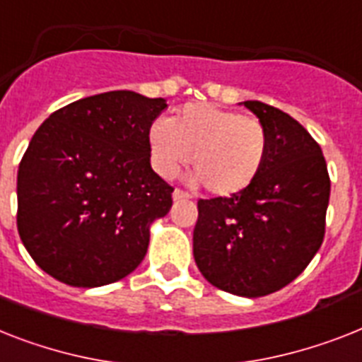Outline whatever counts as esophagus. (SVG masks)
Listing matches in <instances>:
<instances>
[{"label":"esophagus","mask_w":362,"mask_h":362,"mask_svg":"<svg viewBox=\"0 0 362 362\" xmlns=\"http://www.w3.org/2000/svg\"><path fill=\"white\" fill-rule=\"evenodd\" d=\"M173 199H175V201H187V199H189V193H186L184 189H178V187H176V189L173 191Z\"/></svg>","instance_id":"1"}]
</instances>
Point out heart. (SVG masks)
Masks as SVG:
<instances>
[{
	"instance_id": "b5f03b06",
	"label": "heart",
	"mask_w": 362,
	"mask_h": 362,
	"mask_svg": "<svg viewBox=\"0 0 362 362\" xmlns=\"http://www.w3.org/2000/svg\"><path fill=\"white\" fill-rule=\"evenodd\" d=\"M148 148L152 167L163 178H173L191 161L195 184H204L217 197H234L249 189L262 173L269 134L257 117L195 102L184 105L169 122L154 120Z\"/></svg>"
}]
</instances>
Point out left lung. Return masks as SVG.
Instances as JSON below:
<instances>
[{"label":"left lung","mask_w":362,"mask_h":362,"mask_svg":"<svg viewBox=\"0 0 362 362\" xmlns=\"http://www.w3.org/2000/svg\"><path fill=\"white\" fill-rule=\"evenodd\" d=\"M243 105L267 128L266 163L240 195L197 202L193 257L219 290L262 298L292 283L318 252L331 180L322 148L298 120L258 100Z\"/></svg>","instance_id":"obj_1"}]
</instances>
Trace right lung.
Here are the masks:
<instances>
[{"instance_id":"add662e5","label":"right lung","mask_w":362,"mask_h":362,"mask_svg":"<svg viewBox=\"0 0 362 362\" xmlns=\"http://www.w3.org/2000/svg\"><path fill=\"white\" fill-rule=\"evenodd\" d=\"M167 104L110 90L54 111L18 167L16 225L40 269L95 288L124 279L145 258L151 223L173 191L151 167L148 130Z\"/></svg>"}]
</instances>
